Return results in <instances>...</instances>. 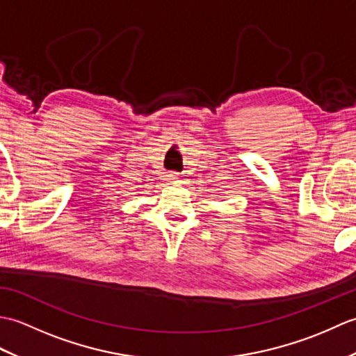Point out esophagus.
<instances>
[{
	"label": "esophagus",
	"instance_id": "1",
	"mask_svg": "<svg viewBox=\"0 0 356 356\" xmlns=\"http://www.w3.org/2000/svg\"><path fill=\"white\" fill-rule=\"evenodd\" d=\"M168 177H170V180H171V182H176V180L179 179V176H177V174H176V172H171Z\"/></svg>",
	"mask_w": 356,
	"mask_h": 356
}]
</instances>
